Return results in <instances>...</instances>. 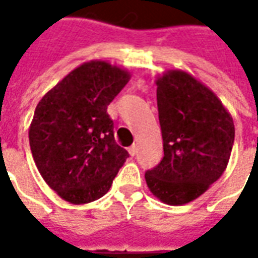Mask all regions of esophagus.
I'll use <instances>...</instances> for the list:
<instances>
[{
    "label": "esophagus",
    "mask_w": 258,
    "mask_h": 258,
    "mask_svg": "<svg viewBox=\"0 0 258 258\" xmlns=\"http://www.w3.org/2000/svg\"><path fill=\"white\" fill-rule=\"evenodd\" d=\"M128 152H130V155H131V156H135V155H137V145H131L128 148Z\"/></svg>",
    "instance_id": "esophagus-1"
}]
</instances>
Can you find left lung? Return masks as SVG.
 I'll list each match as a JSON object with an SVG mask.
<instances>
[{"label": "left lung", "mask_w": 258, "mask_h": 258, "mask_svg": "<svg viewBox=\"0 0 258 258\" xmlns=\"http://www.w3.org/2000/svg\"><path fill=\"white\" fill-rule=\"evenodd\" d=\"M156 84L164 156L145 173L146 184L164 203L185 205L227 168L235 127L214 92L190 74L173 70Z\"/></svg>", "instance_id": "8db88e82"}]
</instances>
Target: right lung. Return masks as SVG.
Listing matches in <instances>:
<instances>
[{
    "instance_id": "1",
    "label": "right lung",
    "mask_w": 258,
    "mask_h": 258,
    "mask_svg": "<svg viewBox=\"0 0 258 258\" xmlns=\"http://www.w3.org/2000/svg\"><path fill=\"white\" fill-rule=\"evenodd\" d=\"M128 80L117 66L92 60L38 102L29 131L31 153L42 178L62 199L83 205L102 198L130 156L114 140L107 114Z\"/></svg>"
}]
</instances>
